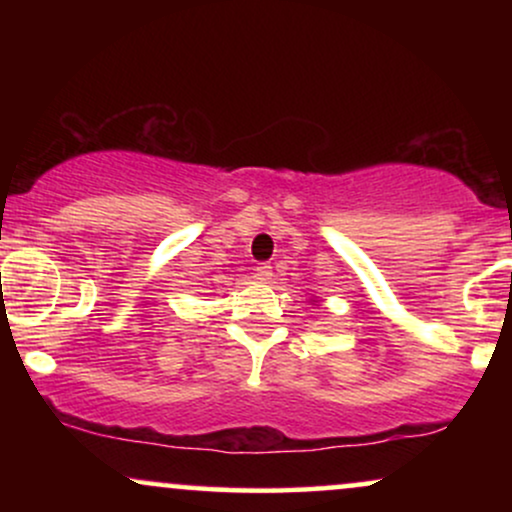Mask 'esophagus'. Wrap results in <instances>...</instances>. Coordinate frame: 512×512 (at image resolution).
Instances as JSON below:
<instances>
[{
  "label": "esophagus",
  "mask_w": 512,
  "mask_h": 512,
  "mask_svg": "<svg viewBox=\"0 0 512 512\" xmlns=\"http://www.w3.org/2000/svg\"><path fill=\"white\" fill-rule=\"evenodd\" d=\"M255 276H257V281H260V284H272V281H274V272H272V267H269V264H260Z\"/></svg>",
  "instance_id": "34e87169"
}]
</instances>
